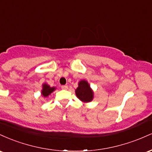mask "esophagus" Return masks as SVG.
Instances as JSON below:
<instances>
[{
    "mask_svg": "<svg viewBox=\"0 0 152 152\" xmlns=\"http://www.w3.org/2000/svg\"><path fill=\"white\" fill-rule=\"evenodd\" d=\"M61 88H62V89L66 90L68 88V86H67V85H63V86H61Z\"/></svg>",
    "mask_w": 152,
    "mask_h": 152,
    "instance_id": "obj_1",
    "label": "esophagus"
}]
</instances>
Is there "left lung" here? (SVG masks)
I'll return each instance as SVG.
<instances>
[{
    "label": "left lung",
    "instance_id": "obj_1",
    "mask_svg": "<svg viewBox=\"0 0 152 152\" xmlns=\"http://www.w3.org/2000/svg\"><path fill=\"white\" fill-rule=\"evenodd\" d=\"M76 94L80 100L83 102H90L93 99L94 94L89 84L86 81H81L76 90Z\"/></svg>",
    "mask_w": 152,
    "mask_h": 152
}]
</instances>
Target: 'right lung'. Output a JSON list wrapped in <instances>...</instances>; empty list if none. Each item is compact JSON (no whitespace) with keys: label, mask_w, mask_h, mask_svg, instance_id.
<instances>
[{"label":"right lung","mask_w":152,"mask_h":152,"mask_svg":"<svg viewBox=\"0 0 152 152\" xmlns=\"http://www.w3.org/2000/svg\"><path fill=\"white\" fill-rule=\"evenodd\" d=\"M55 87H50L46 83H45V84L43 85V90L41 91V94H42V95L44 97H47L50 94H51L55 90Z\"/></svg>","instance_id":"obj_1"}]
</instances>
